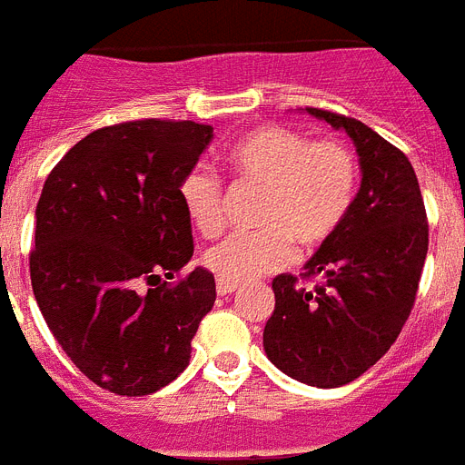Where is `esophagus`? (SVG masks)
I'll list each match as a JSON object with an SVG mask.
<instances>
[{
  "instance_id": "obj_1",
  "label": "esophagus",
  "mask_w": 465,
  "mask_h": 465,
  "mask_svg": "<svg viewBox=\"0 0 465 465\" xmlns=\"http://www.w3.org/2000/svg\"><path fill=\"white\" fill-rule=\"evenodd\" d=\"M236 286H239V284H233V282H224V279H217V293H220V296L233 293V292H236Z\"/></svg>"
}]
</instances>
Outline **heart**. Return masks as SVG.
I'll return each instance as SVG.
<instances>
[{"mask_svg":"<svg viewBox=\"0 0 465 465\" xmlns=\"http://www.w3.org/2000/svg\"><path fill=\"white\" fill-rule=\"evenodd\" d=\"M239 183L262 188L251 233H232L207 248L203 262L217 279L243 284L277 272L301 248L327 243L349 220L358 195V164L337 141H311L301 131L262 126L241 135L224 154ZM188 222L203 236L222 229V181L213 169H188L179 181Z\"/></svg>","mask_w":465,"mask_h":465,"instance_id":"1","label":"heart"}]
</instances>
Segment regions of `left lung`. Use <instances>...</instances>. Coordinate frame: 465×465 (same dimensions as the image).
Segmentation results:
<instances>
[{"label":"left lung","instance_id":"left-lung-1","mask_svg":"<svg viewBox=\"0 0 465 465\" xmlns=\"http://www.w3.org/2000/svg\"><path fill=\"white\" fill-rule=\"evenodd\" d=\"M308 114L346 131L361 157L349 220L305 262L303 277L272 282L274 312L262 331L272 363L298 382L331 390L353 382L396 341L416 301L428 255V217L409 157L363 122L327 109Z\"/></svg>","mask_w":465,"mask_h":465}]
</instances>
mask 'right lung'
<instances>
[{
	"instance_id": "obj_1",
	"label": "right lung",
	"mask_w": 465,
	"mask_h": 465,
	"mask_svg": "<svg viewBox=\"0 0 465 465\" xmlns=\"http://www.w3.org/2000/svg\"><path fill=\"white\" fill-rule=\"evenodd\" d=\"M210 141L213 126L195 122L104 126L45 181L30 284L64 353L102 390L145 396L167 387L186 370L200 320L213 311V272L162 279L193 258L179 181Z\"/></svg>"
}]
</instances>
